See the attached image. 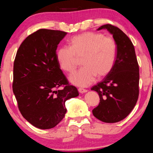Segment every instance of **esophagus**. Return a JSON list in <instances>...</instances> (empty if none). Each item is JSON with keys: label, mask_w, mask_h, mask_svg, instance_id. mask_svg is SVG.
<instances>
[{"label": "esophagus", "mask_w": 153, "mask_h": 153, "mask_svg": "<svg viewBox=\"0 0 153 153\" xmlns=\"http://www.w3.org/2000/svg\"><path fill=\"white\" fill-rule=\"evenodd\" d=\"M78 91L80 93H86V92H88L87 90L83 89V88H79Z\"/></svg>", "instance_id": "34e87169"}]
</instances>
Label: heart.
Masks as SVG:
<instances>
[{"instance_id":"b5f03b06","label":"heart","mask_w":153,"mask_h":153,"mask_svg":"<svg viewBox=\"0 0 153 153\" xmlns=\"http://www.w3.org/2000/svg\"><path fill=\"white\" fill-rule=\"evenodd\" d=\"M117 55V45L111 37L100 33L87 32L70 39V47L63 46L56 51V60L60 68L67 72H73L81 58L83 66L70 75V81L77 86L85 87L102 78L114 68Z\"/></svg>"}]
</instances>
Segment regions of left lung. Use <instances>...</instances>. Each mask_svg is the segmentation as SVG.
Wrapping results in <instances>:
<instances>
[{
	"label": "left lung",
	"mask_w": 153,
	"mask_h": 153,
	"mask_svg": "<svg viewBox=\"0 0 153 153\" xmlns=\"http://www.w3.org/2000/svg\"><path fill=\"white\" fill-rule=\"evenodd\" d=\"M113 35L117 45L114 66L108 74L91 88L100 96V102L93 110L98 120L114 123L126 118L139 97V68L135 49L130 39L120 29L111 24L100 26Z\"/></svg>",
	"instance_id": "8db88e82"
}]
</instances>
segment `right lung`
Here are the masks:
<instances>
[{"instance_id": "right-lung-1", "label": "right lung", "mask_w": 153, "mask_h": 153, "mask_svg": "<svg viewBox=\"0 0 153 153\" xmlns=\"http://www.w3.org/2000/svg\"><path fill=\"white\" fill-rule=\"evenodd\" d=\"M67 33L39 29L19 48L13 69V93L19 109L35 127L48 129L64 118L65 102L78 96L56 60V49ZM63 86L62 89L59 87Z\"/></svg>"}]
</instances>
